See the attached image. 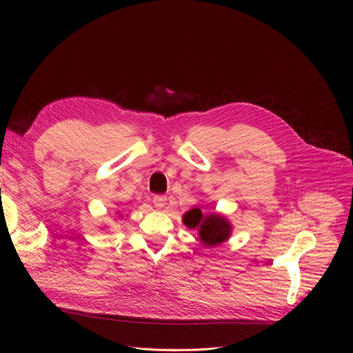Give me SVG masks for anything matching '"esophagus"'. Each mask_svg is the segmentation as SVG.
<instances>
[{
  "label": "esophagus",
  "mask_w": 353,
  "mask_h": 353,
  "mask_svg": "<svg viewBox=\"0 0 353 353\" xmlns=\"http://www.w3.org/2000/svg\"><path fill=\"white\" fill-rule=\"evenodd\" d=\"M166 197L165 196H154L153 197V205L157 208V209H162V208H165V205H166Z\"/></svg>",
  "instance_id": "34e87169"
}]
</instances>
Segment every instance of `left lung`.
Listing matches in <instances>:
<instances>
[{
    "label": "left lung",
    "instance_id": "obj_1",
    "mask_svg": "<svg viewBox=\"0 0 353 353\" xmlns=\"http://www.w3.org/2000/svg\"><path fill=\"white\" fill-rule=\"evenodd\" d=\"M184 225L197 232V239L205 248L216 245L230 240L232 234V223L221 213H203L199 208L188 210L183 215Z\"/></svg>",
    "mask_w": 353,
    "mask_h": 353
}]
</instances>
